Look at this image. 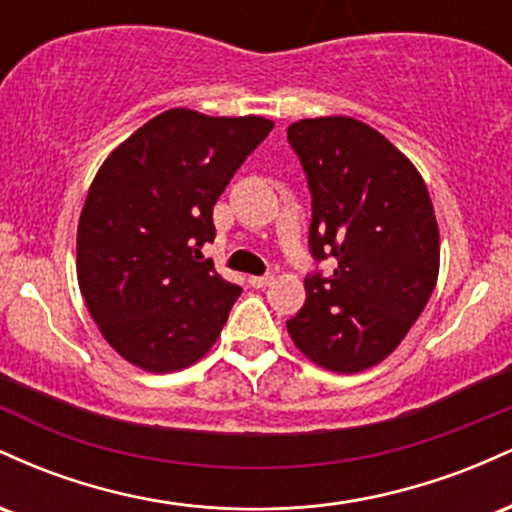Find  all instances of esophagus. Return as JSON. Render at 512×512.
Masks as SVG:
<instances>
[{
    "mask_svg": "<svg viewBox=\"0 0 512 512\" xmlns=\"http://www.w3.org/2000/svg\"><path fill=\"white\" fill-rule=\"evenodd\" d=\"M274 281L272 274H262V276H248V284L255 286V289H264V286H269Z\"/></svg>",
    "mask_w": 512,
    "mask_h": 512,
    "instance_id": "1",
    "label": "esophagus"
}]
</instances>
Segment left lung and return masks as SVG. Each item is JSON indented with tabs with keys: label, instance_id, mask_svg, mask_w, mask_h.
<instances>
[{
	"label": "left lung",
	"instance_id": "obj_1",
	"mask_svg": "<svg viewBox=\"0 0 512 512\" xmlns=\"http://www.w3.org/2000/svg\"><path fill=\"white\" fill-rule=\"evenodd\" d=\"M313 197L310 252L332 276H305V303L286 322L317 366L361 373L407 337L438 281L440 238L426 182L402 151L354 117L289 127Z\"/></svg>",
	"mask_w": 512,
	"mask_h": 512
}]
</instances>
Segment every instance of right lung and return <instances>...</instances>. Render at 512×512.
Returning a JSON list of instances; mask_svg holds the SVG:
<instances>
[{"label": "right lung", "instance_id": "obj_1", "mask_svg": "<svg viewBox=\"0 0 512 512\" xmlns=\"http://www.w3.org/2000/svg\"><path fill=\"white\" fill-rule=\"evenodd\" d=\"M264 117L173 108L105 158L76 231V276L88 313L125 361L173 373L219 339L240 296L204 260L214 204L272 132Z\"/></svg>", "mask_w": 512, "mask_h": 512}]
</instances>
